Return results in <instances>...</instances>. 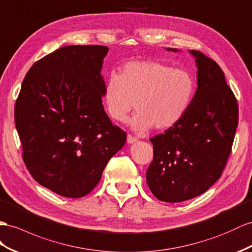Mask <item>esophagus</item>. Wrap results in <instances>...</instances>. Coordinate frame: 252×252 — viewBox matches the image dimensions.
<instances>
[{"mask_svg": "<svg viewBox=\"0 0 252 252\" xmlns=\"http://www.w3.org/2000/svg\"><path fill=\"white\" fill-rule=\"evenodd\" d=\"M126 141L128 144H133V143H135V141H137V138L136 137H134V136H132L131 134H127V136H126Z\"/></svg>", "mask_w": 252, "mask_h": 252, "instance_id": "obj_1", "label": "esophagus"}]
</instances>
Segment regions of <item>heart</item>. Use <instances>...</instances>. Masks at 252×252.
Here are the masks:
<instances>
[{"mask_svg": "<svg viewBox=\"0 0 252 252\" xmlns=\"http://www.w3.org/2000/svg\"><path fill=\"white\" fill-rule=\"evenodd\" d=\"M197 83L186 69H178L156 61L126 63L119 75L111 74L104 88V103L109 117L130 120L134 131L143 133L154 126L167 130L189 112L195 98Z\"/></svg>", "mask_w": 252, "mask_h": 252, "instance_id": "heart-1", "label": "heart"}]
</instances>
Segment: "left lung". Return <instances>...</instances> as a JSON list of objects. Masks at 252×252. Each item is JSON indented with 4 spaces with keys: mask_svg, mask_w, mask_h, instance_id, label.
Returning <instances> with one entry per match:
<instances>
[{
    "mask_svg": "<svg viewBox=\"0 0 252 252\" xmlns=\"http://www.w3.org/2000/svg\"><path fill=\"white\" fill-rule=\"evenodd\" d=\"M189 52L198 68L195 98L176 126L150 138L147 183L158 200L170 203L201 195L220 178L238 125L237 101L221 68L200 51Z\"/></svg>",
    "mask_w": 252,
    "mask_h": 252,
    "instance_id": "8db88e82",
    "label": "left lung"
}]
</instances>
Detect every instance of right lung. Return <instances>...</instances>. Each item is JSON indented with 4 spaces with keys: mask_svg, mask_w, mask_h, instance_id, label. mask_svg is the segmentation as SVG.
Segmentation results:
<instances>
[{
    "mask_svg": "<svg viewBox=\"0 0 252 252\" xmlns=\"http://www.w3.org/2000/svg\"><path fill=\"white\" fill-rule=\"evenodd\" d=\"M104 46H68L42 57L24 80L15 124L28 170L61 196L81 198L99 183L126 140L112 124L102 96Z\"/></svg>",
    "mask_w": 252,
    "mask_h": 252,
    "instance_id": "1",
    "label": "right lung"
}]
</instances>
